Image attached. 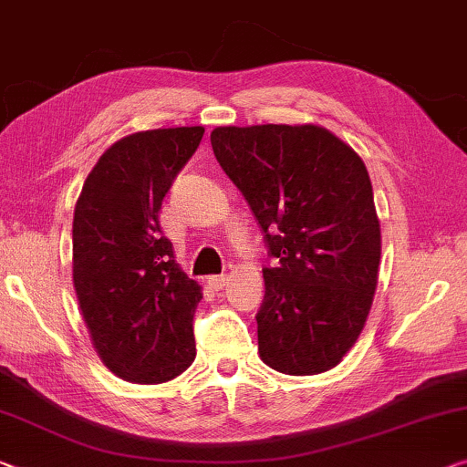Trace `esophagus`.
<instances>
[{
  "label": "esophagus",
  "instance_id": "esophagus-1",
  "mask_svg": "<svg viewBox=\"0 0 467 467\" xmlns=\"http://www.w3.org/2000/svg\"><path fill=\"white\" fill-rule=\"evenodd\" d=\"M225 284H227V277H225V275H211V277H209V285H211V288H213L214 292L223 290Z\"/></svg>",
  "mask_w": 467,
  "mask_h": 467
}]
</instances>
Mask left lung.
<instances>
[{
    "mask_svg": "<svg viewBox=\"0 0 467 467\" xmlns=\"http://www.w3.org/2000/svg\"><path fill=\"white\" fill-rule=\"evenodd\" d=\"M211 143L274 258L256 313L261 358L288 376L336 368L368 319L382 253L361 156L317 125L217 127Z\"/></svg>",
    "mask_w": 467,
    "mask_h": 467,
    "instance_id": "left-lung-1",
    "label": "left lung"
}]
</instances>
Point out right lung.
<instances>
[{"instance_id": "right-lung-1", "label": "right lung", "mask_w": 467, "mask_h": 467, "mask_svg": "<svg viewBox=\"0 0 467 467\" xmlns=\"http://www.w3.org/2000/svg\"><path fill=\"white\" fill-rule=\"evenodd\" d=\"M202 135L204 127L127 135L99 156L77 200L78 306L99 358L127 382H169L196 358L202 290L175 263L159 213Z\"/></svg>"}]
</instances>
